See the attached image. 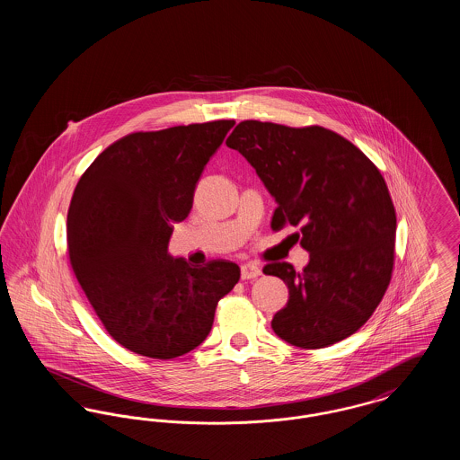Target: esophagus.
<instances>
[{"label": "esophagus", "mask_w": 460, "mask_h": 460, "mask_svg": "<svg viewBox=\"0 0 460 460\" xmlns=\"http://www.w3.org/2000/svg\"><path fill=\"white\" fill-rule=\"evenodd\" d=\"M261 274H262V270H261V267L257 263L248 262L241 265V279H244V281L246 279H255Z\"/></svg>", "instance_id": "34e87169"}]
</instances>
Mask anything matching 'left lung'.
Segmentation results:
<instances>
[{"mask_svg":"<svg viewBox=\"0 0 460 460\" xmlns=\"http://www.w3.org/2000/svg\"><path fill=\"white\" fill-rule=\"evenodd\" d=\"M226 145L257 171L278 208L272 231L300 227L310 262L267 263L289 300L274 332L298 349H324L362 328L392 281L396 214L388 186L353 143L321 126L243 120Z\"/></svg>","mask_w":460,"mask_h":460,"instance_id":"8db88e82","label":"left lung"}]
</instances>
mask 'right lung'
<instances>
[{
    "label": "right lung",
    "mask_w": 460,
    "mask_h": 460,
    "mask_svg": "<svg viewBox=\"0 0 460 460\" xmlns=\"http://www.w3.org/2000/svg\"><path fill=\"white\" fill-rule=\"evenodd\" d=\"M234 120L124 136L81 175L66 216L72 270L110 336L150 358H175L208 336L240 267L172 259L198 179Z\"/></svg>",
    "instance_id": "right-lung-1"
}]
</instances>
